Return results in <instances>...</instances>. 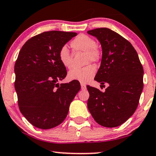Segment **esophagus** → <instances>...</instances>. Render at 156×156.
I'll use <instances>...</instances> for the list:
<instances>
[{
  "label": "esophagus",
  "mask_w": 156,
  "mask_h": 156,
  "mask_svg": "<svg viewBox=\"0 0 156 156\" xmlns=\"http://www.w3.org/2000/svg\"><path fill=\"white\" fill-rule=\"evenodd\" d=\"M80 87H81L82 90H86V86L83 83H81V85H80Z\"/></svg>",
  "instance_id": "1"
}]
</instances>
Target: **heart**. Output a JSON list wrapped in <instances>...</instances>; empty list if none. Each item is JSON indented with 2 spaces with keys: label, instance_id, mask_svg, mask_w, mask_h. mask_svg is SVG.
I'll return each instance as SVG.
<instances>
[{
  "label": "heart",
  "instance_id": "1",
  "mask_svg": "<svg viewBox=\"0 0 156 156\" xmlns=\"http://www.w3.org/2000/svg\"><path fill=\"white\" fill-rule=\"evenodd\" d=\"M97 42L93 37L86 34H79L71 41L70 46L74 51L84 52V62L86 65L90 62H98L101 59V53L96 46ZM59 61L66 68H70L72 65V55L66 46H62L58 52ZM96 73V69L93 65L80 69H73L68 73L67 78L70 80H77L81 83L90 81Z\"/></svg>",
  "mask_w": 156,
  "mask_h": 156
}]
</instances>
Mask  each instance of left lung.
I'll return each instance as SVG.
<instances>
[{"label": "left lung", "instance_id": "left-lung-1", "mask_svg": "<svg viewBox=\"0 0 156 156\" xmlns=\"http://www.w3.org/2000/svg\"><path fill=\"white\" fill-rule=\"evenodd\" d=\"M102 48L101 65L94 80L108 83L105 91L87 86V106L97 123L112 128L123 124L137 108L143 89V67L131 43L106 27L87 32Z\"/></svg>", "mask_w": 156, "mask_h": 156}]
</instances>
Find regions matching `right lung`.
I'll list each match as a JSON object with an SVG mask.
<instances>
[{
	"label": "right lung",
	"mask_w": 156,
	"mask_h": 156,
	"mask_svg": "<svg viewBox=\"0 0 156 156\" xmlns=\"http://www.w3.org/2000/svg\"><path fill=\"white\" fill-rule=\"evenodd\" d=\"M76 33L47 31L32 37L22 46L14 65V86L20 112L32 125L48 129L59 125L80 89V83H57L67 76L59 48Z\"/></svg>",
	"instance_id": "add662e5"
}]
</instances>
